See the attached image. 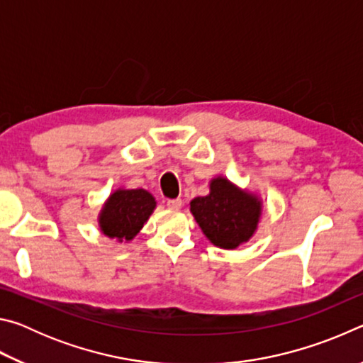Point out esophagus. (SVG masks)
I'll return each instance as SVG.
<instances>
[{"instance_id":"1","label":"esophagus","mask_w":363,"mask_h":363,"mask_svg":"<svg viewBox=\"0 0 363 363\" xmlns=\"http://www.w3.org/2000/svg\"><path fill=\"white\" fill-rule=\"evenodd\" d=\"M167 206L171 208V210H179V208L182 206V200L181 199H169L167 201Z\"/></svg>"}]
</instances>
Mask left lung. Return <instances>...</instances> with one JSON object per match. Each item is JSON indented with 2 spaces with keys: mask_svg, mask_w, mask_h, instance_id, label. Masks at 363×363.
I'll list each match as a JSON object with an SVG mask.
<instances>
[{
  "mask_svg": "<svg viewBox=\"0 0 363 363\" xmlns=\"http://www.w3.org/2000/svg\"><path fill=\"white\" fill-rule=\"evenodd\" d=\"M190 211L213 245L233 250L255 233L261 201L224 177H216L210 184V194L190 201Z\"/></svg>",
  "mask_w": 363,
  "mask_h": 363,
  "instance_id": "1",
  "label": "left lung"
}]
</instances>
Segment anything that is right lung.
I'll list each match as a JSON object with an SVG mask.
<instances>
[{
	"label": "right lung",
	"mask_w": 363,
	"mask_h": 363,
	"mask_svg": "<svg viewBox=\"0 0 363 363\" xmlns=\"http://www.w3.org/2000/svg\"><path fill=\"white\" fill-rule=\"evenodd\" d=\"M155 206V199L144 189L116 190L102 208L99 218L101 230L108 238L130 242L143 229Z\"/></svg>",
	"instance_id": "obj_1"
}]
</instances>
